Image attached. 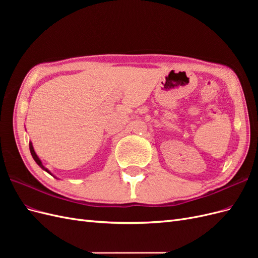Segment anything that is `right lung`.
<instances>
[{"mask_svg": "<svg viewBox=\"0 0 258 258\" xmlns=\"http://www.w3.org/2000/svg\"><path fill=\"white\" fill-rule=\"evenodd\" d=\"M29 147H30V152H31V155H32V157H33V159L35 160V162L37 163V165L38 166H40L44 171H46V172H47V173H49L50 175H52L53 177H56V176H54L51 172H50V171L47 169V168H45V166L43 165V163H42V161H41V159L40 158H38V156L36 155V153H35V151H34V148H33V145H32V142H31L30 141V143H29ZM57 178V177H56Z\"/></svg>", "mask_w": 258, "mask_h": 258, "instance_id": "obj_1", "label": "right lung"}]
</instances>
